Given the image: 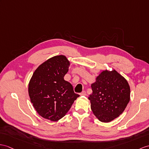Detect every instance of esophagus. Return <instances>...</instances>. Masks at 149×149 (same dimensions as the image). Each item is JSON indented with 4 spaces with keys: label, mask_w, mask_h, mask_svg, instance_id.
I'll return each mask as SVG.
<instances>
[{
    "label": "esophagus",
    "mask_w": 149,
    "mask_h": 149,
    "mask_svg": "<svg viewBox=\"0 0 149 149\" xmlns=\"http://www.w3.org/2000/svg\"><path fill=\"white\" fill-rule=\"evenodd\" d=\"M79 95H86V93L85 91H83L80 93H79Z\"/></svg>",
    "instance_id": "34e87169"
}]
</instances>
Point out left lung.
Masks as SVG:
<instances>
[{
    "mask_svg": "<svg viewBox=\"0 0 149 149\" xmlns=\"http://www.w3.org/2000/svg\"><path fill=\"white\" fill-rule=\"evenodd\" d=\"M91 87L93 92L88 97L91 109L102 122H110L119 116L130 102L128 83L116 70L102 71Z\"/></svg>",
    "mask_w": 149,
    "mask_h": 149,
    "instance_id": "8db88e82",
    "label": "left lung"
}]
</instances>
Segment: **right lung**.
<instances>
[{"label": "right lung", "instance_id": "1", "mask_svg": "<svg viewBox=\"0 0 149 149\" xmlns=\"http://www.w3.org/2000/svg\"><path fill=\"white\" fill-rule=\"evenodd\" d=\"M70 62L64 56H54L38 67L28 85V93L35 110L52 121L63 118L79 95L64 79Z\"/></svg>", "mask_w": 149, "mask_h": 149}]
</instances>
